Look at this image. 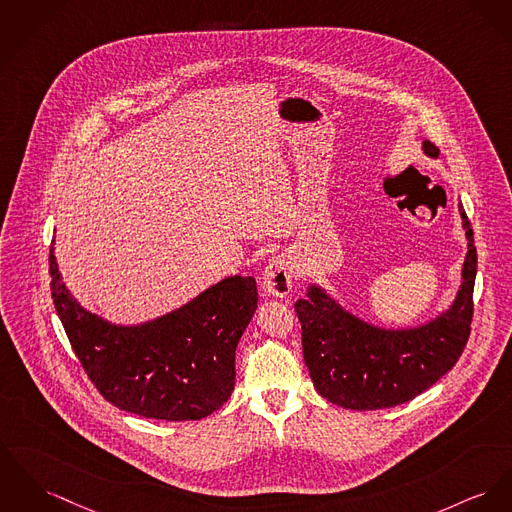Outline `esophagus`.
I'll return each mask as SVG.
<instances>
[{
  "label": "esophagus",
  "mask_w": 512,
  "mask_h": 512,
  "mask_svg": "<svg viewBox=\"0 0 512 512\" xmlns=\"http://www.w3.org/2000/svg\"><path fill=\"white\" fill-rule=\"evenodd\" d=\"M262 285L264 289L275 295V297H285L291 287H293V266L287 256H275L268 268L262 273Z\"/></svg>",
  "instance_id": "34e87169"
}]
</instances>
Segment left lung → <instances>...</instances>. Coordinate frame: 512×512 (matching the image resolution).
I'll use <instances>...</instances> for the list:
<instances>
[{"label": "left lung", "mask_w": 512, "mask_h": 512, "mask_svg": "<svg viewBox=\"0 0 512 512\" xmlns=\"http://www.w3.org/2000/svg\"><path fill=\"white\" fill-rule=\"evenodd\" d=\"M429 157L439 147L423 143ZM468 254L456 301L433 322L413 330L375 328L334 303L320 287H310L295 310L303 330V355L314 388L345 409L400 406L425 392L460 359L474 316L477 252L474 231L458 207Z\"/></svg>", "instance_id": "8db88e82"}]
</instances>
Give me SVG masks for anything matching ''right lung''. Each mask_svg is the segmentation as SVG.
<instances>
[{
  "instance_id": "obj_1",
  "label": "right lung",
  "mask_w": 512,
  "mask_h": 512,
  "mask_svg": "<svg viewBox=\"0 0 512 512\" xmlns=\"http://www.w3.org/2000/svg\"><path fill=\"white\" fill-rule=\"evenodd\" d=\"M48 262L71 349L106 402L141 417L192 421L229 400L237 343L258 303L254 277H227L163 318L124 328L71 299L54 246Z\"/></svg>"
}]
</instances>
